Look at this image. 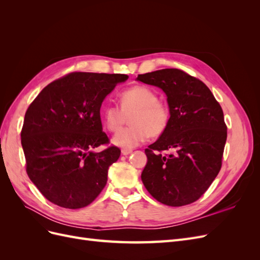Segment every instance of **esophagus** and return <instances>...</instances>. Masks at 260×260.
Returning <instances> with one entry per match:
<instances>
[{
    "mask_svg": "<svg viewBox=\"0 0 260 260\" xmlns=\"http://www.w3.org/2000/svg\"><path fill=\"white\" fill-rule=\"evenodd\" d=\"M131 153H132V149H125V148L121 149V154L122 155H129Z\"/></svg>",
    "mask_w": 260,
    "mask_h": 260,
    "instance_id": "esophagus-1",
    "label": "esophagus"
}]
</instances>
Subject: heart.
Masks as SVG:
<instances>
[{"label":"heart","mask_w":260,"mask_h":260,"mask_svg":"<svg viewBox=\"0 0 260 260\" xmlns=\"http://www.w3.org/2000/svg\"><path fill=\"white\" fill-rule=\"evenodd\" d=\"M120 107L107 104L102 108V118L107 130L117 132L129 115L130 127L120 130L113 142L122 148H133L152 138H158L170 122L169 105L158 100V94L146 85H133L119 94Z\"/></svg>","instance_id":"obj_1"}]
</instances>
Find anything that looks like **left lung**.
Returning <instances> with one entry per match:
<instances>
[{"label": "left lung", "instance_id": "8db88e82", "mask_svg": "<svg viewBox=\"0 0 260 260\" xmlns=\"http://www.w3.org/2000/svg\"><path fill=\"white\" fill-rule=\"evenodd\" d=\"M167 95L168 128L145 148L147 164L141 179L148 193L167 206L198 201L221 169L226 141L222 108L208 86L177 68L138 75ZM171 150V154H164Z\"/></svg>", "mask_w": 260, "mask_h": 260}]
</instances>
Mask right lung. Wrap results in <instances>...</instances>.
<instances>
[{
  "label": "right lung",
  "instance_id": "add662e5",
  "mask_svg": "<svg viewBox=\"0 0 260 260\" xmlns=\"http://www.w3.org/2000/svg\"><path fill=\"white\" fill-rule=\"evenodd\" d=\"M121 74L70 73L39 93L27 109L21 145L27 175L46 200L64 208L90 205L107 182L120 149L108 145L100 109Z\"/></svg>",
  "mask_w": 260,
  "mask_h": 260
}]
</instances>
